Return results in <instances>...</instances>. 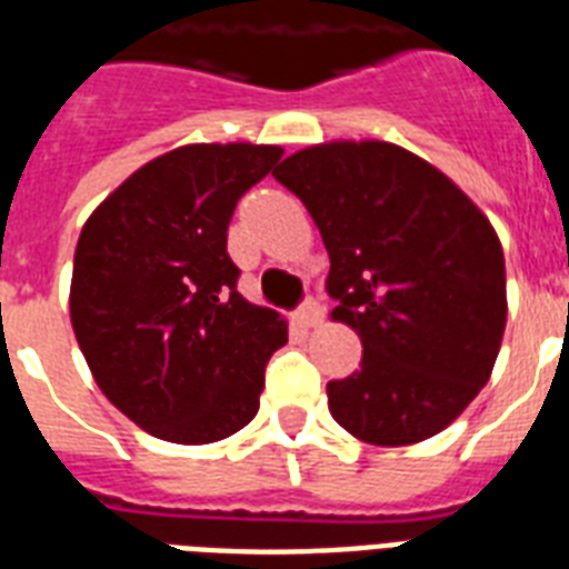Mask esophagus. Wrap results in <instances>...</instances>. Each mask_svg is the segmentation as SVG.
I'll list each match as a JSON object with an SVG mask.
<instances>
[{
    "instance_id": "obj_1",
    "label": "esophagus",
    "mask_w": 569,
    "mask_h": 569,
    "mask_svg": "<svg viewBox=\"0 0 569 569\" xmlns=\"http://www.w3.org/2000/svg\"><path fill=\"white\" fill-rule=\"evenodd\" d=\"M322 317H326V311H322V306L313 297H308L297 311V320L302 322V326H308V329H311V326H320Z\"/></svg>"
}]
</instances>
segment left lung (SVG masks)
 Here are the masks:
<instances>
[{
  "label": "left lung",
  "mask_w": 569,
  "mask_h": 569,
  "mask_svg": "<svg viewBox=\"0 0 569 569\" xmlns=\"http://www.w3.org/2000/svg\"><path fill=\"white\" fill-rule=\"evenodd\" d=\"M329 249L331 317L361 338V370L329 381L358 440L406 447L470 406L506 331V258L488 217L440 170L381 140L322 143L272 172Z\"/></svg>",
  "instance_id": "left-lung-1"
}]
</instances>
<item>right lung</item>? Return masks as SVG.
Segmentation results:
<instances>
[{
  "instance_id": "1",
  "label": "right lung",
  "mask_w": 569,
  "mask_h": 569,
  "mask_svg": "<svg viewBox=\"0 0 569 569\" xmlns=\"http://www.w3.org/2000/svg\"><path fill=\"white\" fill-rule=\"evenodd\" d=\"M279 147L197 143L149 161L81 229L70 320L102 393L170 443H213L258 413L288 322L238 293V199Z\"/></svg>"
}]
</instances>
